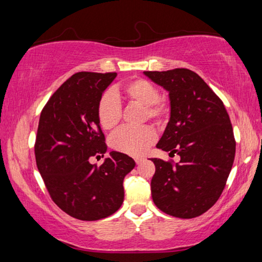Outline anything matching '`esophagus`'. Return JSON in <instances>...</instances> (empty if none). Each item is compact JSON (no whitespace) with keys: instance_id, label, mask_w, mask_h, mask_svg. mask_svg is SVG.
<instances>
[{"instance_id":"1","label":"esophagus","mask_w":262,"mask_h":262,"mask_svg":"<svg viewBox=\"0 0 262 262\" xmlns=\"http://www.w3.org/2000/svg\"><path fill=\"white\" fill-rule=\"evenodd\" d=\"M143 161H144V159L142 158V157H136V158H135V162H136L137 165H139V164H141Z\"/></svg>"}]
</instances>
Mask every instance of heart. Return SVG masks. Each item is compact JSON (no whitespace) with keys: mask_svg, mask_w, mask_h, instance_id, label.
I'll use <instances>...</instances> for the list:
<instances>
[{"mask_svg":"<svg viewBox=\"0 0 262 262\" xmlns=\"http://www.w3.org/2000/svg\"><path fill=\"white\" fill-rule=\"evenodd\" d=\"M125 98L136 105L143 106L145 118L157 123L166 121L170 114V105L165 98L158 95L157 88L147 79L136 78L125 84L121 90ZM97 114L104 129H112L121 118V105L112 92H106L100 97ZM156 140V133L150 127L119 129L111 139V144L119 151L129 155H141Z\"/></svg>","mask_w":262,"mask_h":262,"instance_id":"1","label":"heart"}]
</instances>
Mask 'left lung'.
Returning a JSON list of instances; mask_svg holds the SVG:
<instances>
[{"instance_id":"1","label":"left lung","mask_w":262,"mask_h":262,"mask_svg":"<svg viewBox=\"0 0 262 262\" xmlns=\"http://www.w3.org/2000/svg\"><path fill=\"white\" fill-rule=\"evenodd\" d=\"M168 92L170 119L156 147L179 155L176 165L151 158V195L158 209L193 219L215 205L231 171L236 141L223 101L196 73L143 72Z\"/></svg>"}]
</instances>
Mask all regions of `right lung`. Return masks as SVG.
<instances>
[{
	"label": "right lung",
	"instance_id": "right-lung-1",
	"mask_svg": "<svg viewBox=\"0 0 262 262\" xmlns=\"http://www.w3.org/2000/svg\"><path fill=\"white\" fill-rule=\"evenodd\" d=\"M115 77L117 73L74 74L53 94L39 119L38 170L52 200L77 220L114 214L125 198L123 179L135 167L134 159L118 151H111L100 166L89 161L107 149L97 108Z\"/></svg>",
	"mask_w": 262,
	"mask_h": 262
}]
</instances>
